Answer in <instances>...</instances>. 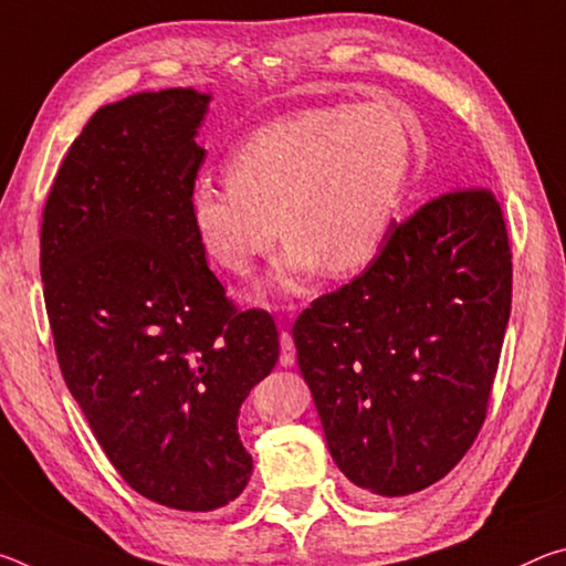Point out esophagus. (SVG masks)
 Segmentation results:
<instances>
[{"mask_svg":"<svg viewBox=\"0 0 566 566\" xmlns=\"http://www.w3.org/2000/svg\"><path fill=\"white\" fill-rule=\"evenodd\" d=\"M280 344H282L280 364H282V367H292L294 359H296V349H294L292 334H290V332H282V334H280Z\"/></svg>","mask_w":566,"mask_h":566,"instance_id":"esophagus-1","label":"esophagus"}]
</instances>
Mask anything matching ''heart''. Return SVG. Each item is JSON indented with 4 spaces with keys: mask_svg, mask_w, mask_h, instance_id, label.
<instances>
[{
    "mask_svg": "<svg viewBox=\"0 0 566 566\" xmlns=\"http://www.w3.org/2000/svg\"><path fill=\"white\" fill-rule=\"evenodd\" d=\"M415 137L387 104H322L254 129L227 181H197L195 234L217 266L247 276L286 239L272 286L300 292L314 274L359 272L379 254L405 195Z\"/></svg>",
    "mask_w": 566,
    "mask_h": 566,
    "instance_id": "heart-1",
    "label": "heart"
}]
</instances>
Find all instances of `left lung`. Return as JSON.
<instances>
[{
	"label": "left lung",
	"mask_w": 566,
	"mask_h": 566,
	"mask_svg": "<svg viewBox=\"0 0 566 566\" xmlns=\"http://www.w3.org/2000/svg\"><path fill=\"white\" fill-rule=\"evenodd\" d=\"M512 310V249L486 187L391 222L379 254L296 317L329 454L377 496L427 490L484 424Z\"/></svg>",
	"instance_id": "8db88e82"
}]
</instances>
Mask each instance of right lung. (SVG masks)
Listing matches in <instances>:
<instances>
[{
  "mask_svg": "<svg viewBox=\"0 0 566 566\" xmlns=\"http://www.w3.org/2000/svg\"><path fill=\"white\" fill-rule=\"evenodd\" d=\"M209 94L142 92L94 112L46 197L40 270L56 359L134 492L179 512L252 476L239 407L280 359L270 312H239L189 219Z\"/></svg>",
  "mask_w": 566,
  "mask_h": 566,
  "instance_id": "obj_1",
  "label": "right lung"
}]
</instances>
